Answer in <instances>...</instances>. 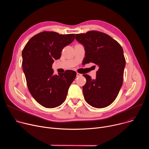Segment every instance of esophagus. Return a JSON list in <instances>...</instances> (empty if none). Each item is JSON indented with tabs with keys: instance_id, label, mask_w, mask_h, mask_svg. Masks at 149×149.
<instances>
[{
	"instance_id": "1",
	"label": "esophagus",
	"mask_w": 149,
	"mask_h": 149,
	"mask_svg": "<svg viewBox=\"0 0 149 149\" xmlns=\"http://www.w3.org/2000/svg\"><path fill=\"white\" fill-rule=\"evenodd\" d=\"M81 76H82V74H79V73H77V77H81Z\"/></svg>"
}]
</instances>
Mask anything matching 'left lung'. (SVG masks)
Wrapping results in <instances>:
<instances>
[{"mask_svg":"<svg viewBox=\"0 0 149 149\" xmlns=\"http://www.w3.org/2000/svg\"><path fill=\"white\" fill-rule=\"evenodd\" d=\"M75 39L84 47V63L93 62L98 67L95 79L83 75L87 80L82 87L84 98L93 107H107L116 100L123 84L125 65L123 49L111 36L96 31L75 34Z\"/></svg>","mask_w":149,"mask_h":149,"instance_id":"obj_1","label":"left lung"}]
</instances>
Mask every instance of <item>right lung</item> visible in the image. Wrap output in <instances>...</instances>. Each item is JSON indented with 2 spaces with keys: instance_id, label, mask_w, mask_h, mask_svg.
<instances>
[{
  "instance_id": "right-lung-1",
  "label": "right lung",
  "mask_w": 149,
  "mask_h": 149,
  "mask_svg": "<svg viewBox=\"0 0 149 149\" xmlns=\"http://www.w3.org/2000/svg\"><path fill=\"white\" fill-rule=\"evenodd\" d=\"M74 39L75 34L42 32L31 38L22 51V67L28 90L44 107L55 108L64 102L77 75L71 70L54 75L52 68L54 61L60 58L63 48Z\"/></svg>"
}]
</instances>
